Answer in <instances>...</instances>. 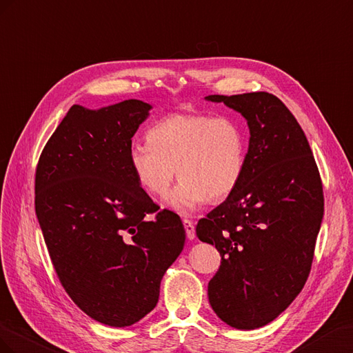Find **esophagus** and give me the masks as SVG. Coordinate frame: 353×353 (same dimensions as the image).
<instances>
[{"mask_svg": "<svg viewBox=\"0 0 353 353\" xmlns=\"http://www.w3.org/2000/svg\"><path fill=\"white\" fill-rule=\"evenodd\" d=\"M183 226H185V230H186L188 239H194L195 238V225H194V221L185 219L183 220Z\"/></svg>", "mask_w": 353, "mask_h": 353, "instance_id": "obj_1", "label": "esophagus"}]
</instances>
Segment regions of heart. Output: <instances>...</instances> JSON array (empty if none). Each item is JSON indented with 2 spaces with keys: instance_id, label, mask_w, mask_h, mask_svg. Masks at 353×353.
<instances>
[{
  "instance_id": "heart-1",
  "label": "heart",
  "mask_w": 353,
  "mask_h": 353,
  "mask_svg": "<svg viewBox=\"0 0 353 353\" xmlns=\"http://www.w3.org/2000/svg\"><path fill=\"white\" fill-rule=\"evenodd\" d=\"M244 128L230 117L171 114L148 130V142H133L128 163L149 195L164 196L176 173L180 182L165 203L188 216L210 198H228L245 168Z\"/></svg>"
}]
</instances>
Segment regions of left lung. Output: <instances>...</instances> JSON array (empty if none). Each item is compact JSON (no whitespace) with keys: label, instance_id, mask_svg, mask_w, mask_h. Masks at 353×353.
I'll return each mask as SVG.
<instances>
[{"label":"left lung","instance_id":"obj_1","mask_svg":"<svg viewBox=\"0 0 353 353\" xmlns=\"http://www.w3.org/2000/svg\"><path fill=\"white\" fill-rule=\"evenodd\" d=\"M247 119L250 142L236 189L196 225L221 256L208 283L216 315L260 328L293 303L309 276L324 216L319 171L294 115L266 92L211 94Z\"/></svg>","mask_w":353,"mask_h":353}]
</instances>
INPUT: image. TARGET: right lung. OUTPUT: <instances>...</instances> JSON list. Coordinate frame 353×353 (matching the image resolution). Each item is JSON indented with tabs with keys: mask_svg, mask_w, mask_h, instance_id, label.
Returning <instances> with one entry per match:
<instances>
[{
	"mask_svg": "<svg viewBox=\"0 0 353 353\" xmlns=\"http://www.w3.org/2000/svg\"><path fill=\"white\" fill-rule=\"evenodd\" d=\"M150 109L137 99L74 105L37 165L35 211L56 274L79 309L110 327L133 325L157 306L185 245L182 220L158 213L130 168L132 137Z\"/></svg>",
	"mask_w": 353,
	"mask_h": 353,
	"instance_id": "right-lung-1",
	"label": "right lung"
}]
</instances>
